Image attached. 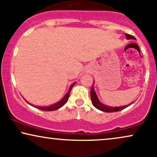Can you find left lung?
Listing matches in <instances>:
<instances>
[{
	"instance_id": "8db88e82",
	"label": "left lung",
	"mask_w": 157,
	"mask_h": 157,
	"mask_svg": "<svg viewBox=\"0 0 157 157\" xmlns=\"http://www.w3.org/2000/svg\"><path fill=\"white\" fill-rule=\"evenodd\" d=\"M125 35H126V38H127V39H135V38L134 37V36H131V35L127 34V33H126ZM90 94H91V100H92V104H93V105L94 106V107H95L96 108H98V109H99L100 111L107 112V113H113V112H117L119 111H121V110L124 109V108H127V106L130 105L132 103H132L129 104V105H127L119 106V107H111V106L103 105V104L100 102L99 99L98 98V96H97V94L95 93V92H94V90L93 88V85H92V87H91Z\"/></svg>"
}]
</instances>
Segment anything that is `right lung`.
I'll list each match as a JSON object with an SVG mask.
<instances>
[{
  "label": "right lung",
  "instance_id": "obj_1",
  "mask_svg": "<svg viewBox=\"0 0 157 157\" xmlns=\"http://www.w3.org/2000/svg\"><path fill=\"white\" fill-rule=\"evenodd\" d=\"M75 83H73V84H71V86H70L69 90H68V92H67L66 94H65V96H64V98L62 99L61 100H59V102H57V103L55 104H53V105H51L49 106H36L35 105L34 107H36V108H38V109H40V110H42V111H55V110H57L58 108H61L62 106L65 105V103L67 101V100H68L69 98V96H70V92H71V90H72V87L73 86H74ZM27 102H28V101L26 100ZM29 103V102H28ZM30 104V103H29ZM31 105V104H30Z\"/></svg>",
  "mask_w": 157,
  "mask_h": 157
}]
</instances>
